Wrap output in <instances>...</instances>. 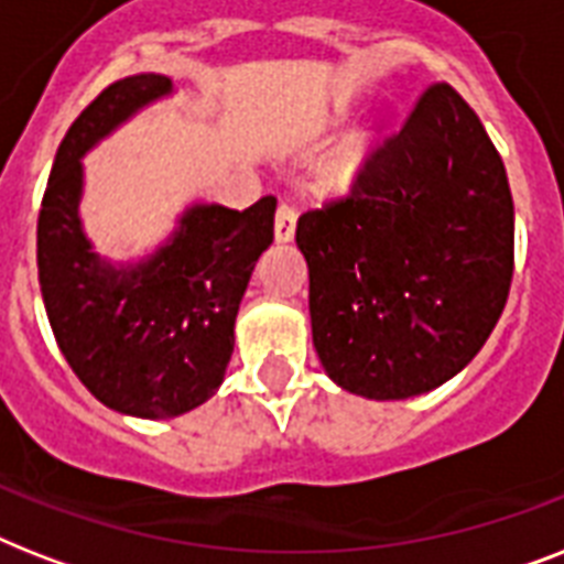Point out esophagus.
I'll use <instances>...</instances> for the list:
<instances>
[{
	"label": "esophagus",
	"mask_w": 564,
	"mask_h": 564,
	"mask_svg": "<svg viewBox=\"0 0 564 564\" xmlns=\"http://www.w3.org/2000/svg\"><path fill=\"white\" fill-rule=\"evenodd\" d=\"M295 221H299V213L292 204H281L278 213H274V237L278 242H290L295 237Z\"/></svg>",
	"instance_id": "obj_1"
}]
</instances>
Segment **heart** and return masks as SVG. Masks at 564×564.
Here are the masks:
<instances>
[{
  "instance_id": "1",
  "label": "heart",
  "mask_w": 564,
  "mask_h": 564,
  "mask_svg": "<svg viewBox=\"0 0 564 564\" xmlns=\"http://www.w3.org/2000/svg\"><path fill=\"white\" fill-rule=\"evenodd\" d=\"M366 161V145L351 143L343 154H336L334 161H327L322 170H318V187L334 193V189H343L351 184V178L357 175V170Z\"/></svg>"
}]
</instances>
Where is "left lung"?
<instances>
[{
  "label": "left lung",
  "instance_id": "1",
  "mask_svg": "<svg viewBox=\"0 0 564 564\" xmlns=\"http://www.w3.org/2000/svg\"><path fill=\"white\" fill-rule=\"evenodd\" d=\"M295 242L327 377L375 401L424 394L477 357L507 307V170L468 101L433 84L351 193L301 216Z\"/></svg>",
  "mask_w": 564,
  "mask_h": 564
}]
</instances>
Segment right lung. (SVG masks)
Here are the masks:
<instances>
[{
    "label": "right lung",
    "instance_id": "1",
    "mask_svg": "<svg viewBox=\"0 0 564 564\" xmlns=\"http://www.w3.org/2000/svg\"><path fill=\"white\" fill-rule=\"evenodd\" d=\"M172 93L166 75H128L82 110L57 145L37 219V274L57 348L105 406L175 419L225 380L234 322L257 257L274 239V198L248 210L193 204L140 263L93 251L78 216L82 158L140 108Z\"/></svg>",
    "mask_w": 564,
    "mask_h": 564
}]
</instances>
